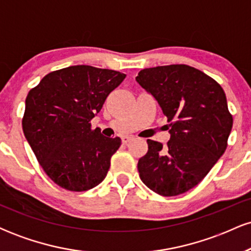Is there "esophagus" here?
Returning a JSON list of instances; mask_svg holds the SVG:
<instances>
[{"instance_id": "esophagus-1", "label": "esophagus", "mask_w": 251, "mask_h": 251, "mask_svg": "<svg viewBox=\"0 0 251 251\" xmlns=\"http://www.w3.org/2000/svg\"><path fill=\"white\" fill-rule=\"evenodd\" d=\"M132 139H133V138H132V137H123L122 138V142H123V144H125V145H126V144H128Z\"/></svg>"}]
</instances>
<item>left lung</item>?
Returning <instances> with one entry per match:
<instances>
[{
  "label": "left lung",
  "mask_w": 251,
  "mask_h": 251,
  "mask_svg": "<svg viewBox=\"0 0 251 251\" xmlns=\"http://www.w3.org/2000/svg\"><path fill=\"white\" fill-rule=\"evenodd\" d=\"M168 118L165 145L148 139L138 162L140 179L155 194L171 197L200 184L224 153L232 116L221 85L188 65L145 68L135 77Z\"/></svg>",
  "instance_id": "1"
}]
</instances>
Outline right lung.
I'll list each match as a JSON object with an SVG mask.
<instances>
[{"instance_id": "add662e5", "label": "right lung", "mask_w": 251, "mask_h": 251, "mask_svg": "<svg viewBox=\"0 0 251 251\" xmlns=\"http://www.w3.org/2000/svg\"><path fill=\"white\" fill-rule=\"evenodd\" d=\"M125 74L77 65L50 72L25 98L22 128L37 162L54 183L87 191L105 179L112 155L122 145L91 120Z\"/></svg>"}]
</instances>
